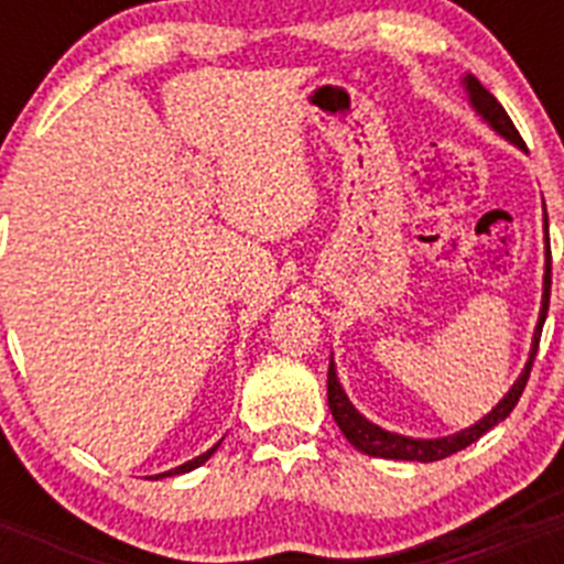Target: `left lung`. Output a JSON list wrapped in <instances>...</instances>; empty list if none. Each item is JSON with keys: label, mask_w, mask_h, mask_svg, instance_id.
<instances>
[{"label": "left lung", "mask_w": 564, "mask_h": 564, "mask_svg": "<svg viewBox=\"0 0 564 564\" xmlns=\"http://www.w3.org/2000/svg\"><path fill=\"white\" fill-rule=\"evenodd\" d=\"M466 84V93H468V101L477 112L482 115V121L488 127L495 129L497 134H502L506 141L517 143L520 149H525L522 143L520 132L517 127L511 123L508 112L502 109V104L497 101L475 76H466L463 78ZM545 226H547V217H545ZM547 302H551V248H547V259H545V282H542V311H540V322H536V330H534V341H531V356H528L525 370L520 372V378L514 381V387L506 392L500 403H497L495 410L488 412L482 421H477L475 426H468V430L457 432V435L449 437H435V441H421V437H406V435H395V432H387L381 426H376L372 421L361 415L350 403V398L344 395L341 383H338L336 376V367H333V358H330V370H327V403H330V412L336 417L338 430L344 432V437L356 446L358 452L364 455H372V457H387V460H417V463H432V460H443V457L455 455V452L466 449L471 446L475 441H480L488 430H495L497 423L506 421L511 415V410L517 406L520 401L522 390H525L528 376H531V367H534V356L540 350V336H542V325H545V316H547Z\"/></svg>", "instance_id": "1"}]
</instances>
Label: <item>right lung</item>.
Segmentation results:
<instances>
[{
  "instance_id": "1",
  "label": "right lung",
  "mask_w": 564,
  "mask_h": 564,
  "mask_svg": "<svg viewBox=\"0 0 564 564\" xmlns=\"http://www.w3.org/2000/svg\"><path fill=\"white\" fill-rule=\"evenodd\" d=\"M217 446H220V443H217ZM217 446H212V449L208 452H203L200 457H194V460H188V463H183V466H177V468H172V471H163V475H154V480H158V477H172V475H186V471H192V468H197V466H203V463L208 460V457L214 455V452H217Z\"/></svg>"
}]
</instances>
